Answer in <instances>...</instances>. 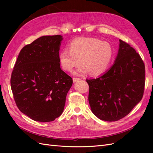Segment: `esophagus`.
<instances>
[{
    "mask_svg": "<svg viewBox=\"0 0 153 153\" xmlns=\"http://www.w3.org/2000/svg\"><path fill=\"white\" fill-rule=\"evenodd\" d=\"M80 80H81V78H73V80L74 83H75V82H76Z\"/></svg>",
    "mask_w": 153,
    "mask_h": 153,
    "instance_id": "34e87169",
    "label": "esophagus"
}]
</instances>
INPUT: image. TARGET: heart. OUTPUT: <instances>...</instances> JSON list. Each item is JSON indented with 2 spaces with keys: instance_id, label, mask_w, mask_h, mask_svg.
I'll use <instances>...</instances> for the list:
<instances>
[{
  "instance_id": "b5f03b06",
  "label": "heart",
  "mask_w": 153,
  "mask_h": 153,
  "mask_svg": "<svg viewBox=\"0 0 153 153\" xmlns=\"http://www.w3.org/2000/svg\"><path fill=\"white\" fill-rule=\"evenodd\" d=\"M69 51L64 50L59 53V60L64 70L71 71L79 65L74 74L83 75L90 72L91 75L104 73L112 61L114 48L108 42L94 38H82L72 41L68 45Z\"/></svg>"
}]
</instances>
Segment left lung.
Masks as SVG:
<instances>
[{
  "instance_id": "left-lung-1",
  "label": "left lung",
  "mask_w": 153,
  "mask_h": 153,
  "mask_svg": "<svg viewBox=\"0 0 153 153\" xmlns=\"http://www.w3.org/2000/svg\"><path fill=\"white\" fill-rule=\"evenodd\" d=\"M119 42L112 66L99 77L86 80L91 111L106 121L127 115L141 101L144 91V63L130 45L121 39Z\"/></svg>"
}]
</instances>
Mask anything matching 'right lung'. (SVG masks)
Instances as JSON below:
<instances>
[{
	"label": "right lung",
	"instance_id": "right-lung-1",
	"mask_svg": "<svg viewBox=\"0 0 153 153\" xmlns=\"http://www.w3.org/2000/svg\"><path fill=\"white\" fill-rule=\"evenodd\" d=\"M61 35L44 36L25 45L11 78L14 99L21 112L39 122H50L64 110L72 78L60 67Z\"/></svg>",
	"mask_w": 153,
	"mask_h": 153
}]
</instances>
